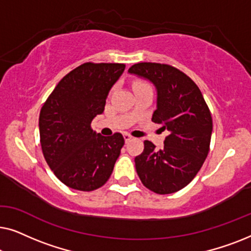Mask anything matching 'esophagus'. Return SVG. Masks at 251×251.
Returning <instances> with one entry per match:
<instances>
[{"label":"esophagus","instance_id":"obj_1","mask_svg":"<svg viewBox=\"0 0 251 251\" xmlns=\"http://www.w3.org/2000/svg\"><path fill=\"white\" fill-rule=\"evenodd\" d=\"M123 138H125L126 143H128V142H130V140L132 139V136H130L129 133H123Z\"/></svg>","mask_w":251,"mask_h":251}]
</instances>
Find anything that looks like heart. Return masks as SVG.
<instances>
[{
	"mask_svg": "<svg viewBox=\"0 0 251 251\" xmlns=\"http://www.w3.org/2000/svg\"><path fill=\"white\" fill-rule=\"evenodd\" d=\"M146 85H149V84L145 83V82H143V81H137V82H135V83H133V89L146 87Z\"/></svg>",
	"mask_w": 251,
	"mask_h": 251,
	"instance_id": "heart-1",
	"label": "heart"
}]
</instances>
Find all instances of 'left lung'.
Segmentation results:
<instances>
[{
	"mask_svg": "<svg viewBox=\"0 0 251 251\" xmlns=\"http://www.w3.org/2000/svg\"><path fill=\"white\" fill-rule=\"evenodd\" d=\"M129 73L152 82L156 109L152 121L169 131L164 146L155 150L150 140L135 157L144 186L157 194H170L192 181L208 155L212 119L198 85L177 68L166 64L139 63Z\"/></svg>",
	"mask_w": 251,
	"mask_h": 251,
	"instance_id": "8db88e82",
	"label": "left lung"
}]
</instances>
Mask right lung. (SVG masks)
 I'll return each instance as SVG.
<instances>
[{
  "label": "right lung",
  "instance_id": "add662e5",
  "mask_svg": "<svg viewBox=\"0 0 251 251\" xmlns=\"http://www.w3.org/2000/svg\"><path fill=\"white\" fill-rule=\"evenodd\" d=\"M125 64L85 63L61 78L41 108L39 128L48 166L66 186L94 191L108 180L121 153V133L104 137L91 122L105 109L106 98Z\"/></svg>",
  "mask_w": 251,
  "mask_h": 251
}]
</instances>
